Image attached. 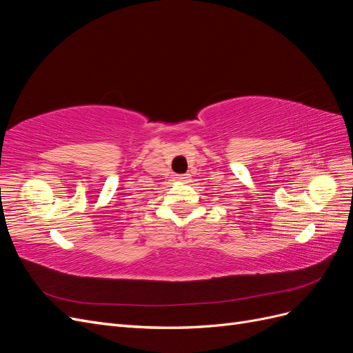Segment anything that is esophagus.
<instances>
[{
	"mask_svg": "<svg viewBox=\"0 0 353 353\" xmlns=\"http://www.w3.org/2000/svg\"><path fill=\"white\" fill-rule=\"evenodd\" d=\"M176 178H178V181H181V183H188L191 176H190V174H184V175H178Z\"/></svg>",
	"mask_w": 353,
	"mask_h": 353,
	"instance_id": "esophagus-1",
	"label": "esophagus"
}]
</instances>
